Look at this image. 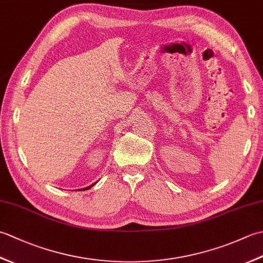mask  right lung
Instances as JSON below:
<instances>
[{
    "mask_svg": "<svg viewBox=\"0 0 263 263\" xmlns=\"http://www.w3.org/2000/svg\"><path fill=\"white\" fill-rule=\"evenodd\" d=\"M96 183H97V182H95L93 184H91V185H89V186H87V187H83L82 190H88V189H90V187H92V186H93V185H95V184H96ZM80 190H81V189H80Z\"/></svg>",
    "mask_w": 263,
    "mask_h": 263,
    "instance_id": "add662e5",
    "label": "right lung"
}]
</instances>
